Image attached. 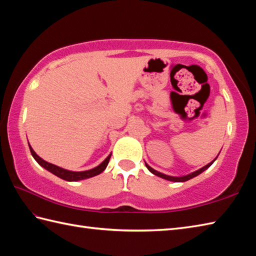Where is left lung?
I'll return each mask as SVG.
<instances>
[{
  "label": "left lung",
  "mask_w": 256,
  "mask_h": 256,
  "mask_svg": "<svg viewBox=\"0 0 256 256\" xmlns=\"http://www.w3.org/2000/svg\"><path fill=\"white\" fill-rule=\"evenodd\" d=\"M216 160V158L212 160L211 162H209L208 165H206V166H204L202 168H200V170H196V172H192V174H189V175H186V176H182V177H174V176H168V175H165V174H162V172H157V170H153V168H152L150 166H148V164H146L145 162V165H146V167H148V170L152 172V174H154V175H156V176H158V177H160V178H164V179H166V180H170V182H187V180H189V179H192V178H194V177H196V176H198V175H200L201 172H204L206 168H209L212 164H214V162Z\"/></svg>",
  "instance_id": "left-lung-1"
}]
</instances>
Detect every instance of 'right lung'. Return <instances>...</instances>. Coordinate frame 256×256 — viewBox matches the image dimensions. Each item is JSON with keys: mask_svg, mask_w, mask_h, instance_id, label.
Segmentation results:
<instances>
[{"mask_svg": "<svg viewBox=\"0 0 256 256\" xmlns=\"http://www.w3.org/2000/svg\"><path fill=\"white\" fill-rule=\"evenodd\" d=\"M30 153L34 157L35 160L40 164L42 167H44L45 170H47L48 172H50L54 175H56L57 177L64 179V180H67V182H77V180H82V179H86V178H90V177H94L99 175L103 170H106L108 164V160H110V157L111 154L108 155L106 158L103 160L99 166H96L94 168H92V170H84V172H72V170H64L62 167H58L54 164H50V162H48L46 160H44L42 158H40V156H38L34 150L32 148V146L30 145Z\"/></svg>", "mask_w": 256, "mask_h": 256, "instance_id": "obj_1", "label": "right lung"}]
</instances>
